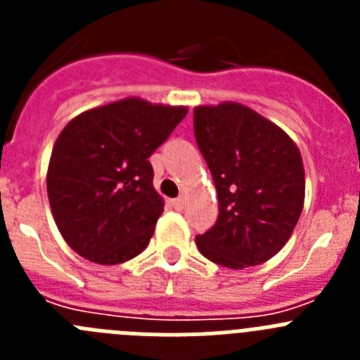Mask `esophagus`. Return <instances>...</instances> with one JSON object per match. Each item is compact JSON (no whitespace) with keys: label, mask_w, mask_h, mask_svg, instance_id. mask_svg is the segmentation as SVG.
Returning a JSON list of instances; mask_svg holds the SVG:
<instances>
[{"label":"esophagus","mask_w":360,"mask_h":360,"mask_svg":"<svg viewBox=\"0 0 360 360\" xmlns=\"http://www.w3.org/2000/svg\"><path fill=\"white\" fill-rule=\"evenodd\" d=\"M184 203H186V200H184V198H174L173 202H171V205H173V207L176 209V211H182Z\"/></svg>","instance_id":"34e87169"}]
</instances>
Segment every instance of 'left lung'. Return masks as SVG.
<instances>
[{"label": "left lung", "instance_id": "1", "mask_svg": "<svg viewBox=\"0 0 360 360\" xmlns=\"http://www.w3.org/2000/svg\"><path fill=\"white\" fill-rule=\"evenodd\" d=\"M193 120L219 202L216 224L196 236L198 250L227 269L265 263L303 211L301 153L283 129L241 104L198 106Z\"/></svg>", "mask_w": 360, "mask_h": 360}]
</instances>
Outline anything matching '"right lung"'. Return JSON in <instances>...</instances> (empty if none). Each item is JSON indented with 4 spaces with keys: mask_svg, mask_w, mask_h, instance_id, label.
<instances>
[{
    "mask_svg": "<svg viewBox=\"0 0 360 360\" xmlns=\"http://www.w3.org/2000/svg\"><path fill=\"white\" fill-rule=\"evenodd\" d=\"M186 115L184 106L124 98L66 124L46 189L57 227L79 256L117 265L148 247L164 211L148 158Z\"/></svg>",
    "mask_w": 360,
    "mask_h": 360,
    "instance_id": "add662e5",
    "label": "right lung"
}]
</instances>
